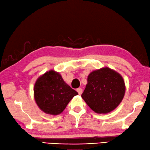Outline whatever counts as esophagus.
<instances>
[{"instance_id":"34e87169","label":"esophagus","mask_w":150,"mask_h":150,"mask_svg":"<svg viewBox=\"0 0 150 150\" xmlns=\"http://www.w3.org/2000/svg\"><path fill=\"white\" fill-rule=\"evenodd\" d=\"M77 91L78 93H79V95H81V93H82V92H83V90H82L81 88H77Z\"/></svg>"}]
</instances>
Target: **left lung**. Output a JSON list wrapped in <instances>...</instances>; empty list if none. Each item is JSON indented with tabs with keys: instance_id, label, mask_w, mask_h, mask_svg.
<instances>
[{
	"instance_id": "left-lung-1",
	"label": "left lung",
	"mask_w": 150,
	"mask_h": 150,
	"mask_svg": "<svg viewBox=\"0 0 150 150\" xmlns=\"http://www.w3.org/2000/svg\"><path fill=\"white\" fill-rule=\"evenodd\" d=\"M125 89V81L119 73L103 67L89 73L81 97L95 112L107 114L121 102Z\"/></svg>"
}]
</instances>
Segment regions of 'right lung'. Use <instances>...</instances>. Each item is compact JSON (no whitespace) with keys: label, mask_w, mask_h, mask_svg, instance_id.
Segmentation results:
<instances>
[{"label":"right lung","mask_w":150,"mask_h":150,"mask_svg":"<svg viewBox=\"0 0 150 150\" xmlns=\"http://www.w3.org/2000/svg\"><path fill=\"white\" fill-rule=\"evenodd\" d=\"M78 93L66 83L59 73L54 70L40 76L33 88L34 99L40 109L51 115H60Z\"/></svg>","instance_id":"right-lung-1"}]
</instances>
